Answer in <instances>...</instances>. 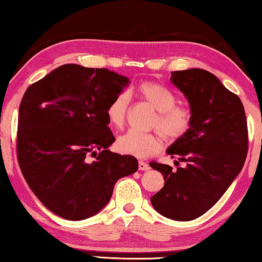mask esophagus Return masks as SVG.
<instances>
[{"instance_id": "1", "label": "esophagus", "mask_w": 262, "mask_h": 262, "mask_svg": "<svg viewBox=\"0 0 262 262\" xmlns=\"http://www.w3.org/2000/svg\"><path fill=\"white\" fill-rule=\"evenodd\" d=\"M138 167H139V170H141V171L149 170V165H148L147 163L144 161H139V163H138Z\"/></svg>"}]
</instances>
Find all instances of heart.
I'll return each instance as SVG.
<instances>
[{
    "label": "heart",
    "instance_id": "1",
    "mask_svg": "<svg viewBox=\"0 0 262 262\" xmlns=\"http://www.w3.org/2000/svg\"><path fill=\"white\" fill-rule=\"evenodd\" d=\"M136 93L145 103L156 111L150 127L156 132L141 133L127 131L116 141L117 149L138 159L156 154L162 147V137L167 142H176L189 132L192 125V112L187 105L176 103L177 98L166 88L152 81H144L136 88ZM130 95L118 93L108 103L106 115L110 124L116 129L125 125L130 111Z\"/></svg>",
    "mask_w": 262,
    "mask_h": 262
}]
</instances>
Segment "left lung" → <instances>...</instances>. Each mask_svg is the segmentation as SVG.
Here are the masks:
<instances>
[{
  "mask_svg": "<svg viewBox=\"0 0 262 262\" xmlns=\"http://www.w3.org/2000/svg\"><path fill=\"white\" fill-rule=\"evenodd\" d=\"M171 82L188 99L194 116L189 132L167 149L186 166L172 171L150 162L164 177V186L150 202L166 218L189 221L210 210L241 172L249 149L248 122L238 96L212 73L171 72Z\"/></svg>",
  "mask_w": 262,
  "mask_h": 262,
  "instance_id": "1",
  "label": "left lung"
}]
</instances>
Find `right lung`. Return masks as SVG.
I'll use <instances>...</instances> for the list:
<instances>
[{"label":"right lung","instance_id":"add662e5","mask_svg":"<svg viewBox=\"0 0 262 262\" xmlns=\"http://www.w3.org/2000/svg\"><path fill=\"white\" fill-rule=\"evenodd\" d=\"M127 83L106 68L67 63L24 93L18 163L34 194L54 214L90 218L110 202L116 181L138 170L136 157L107 149L115 141L107 106Z\"/></svg>","mask_w":262,"mask_h":262}]
</instances>
